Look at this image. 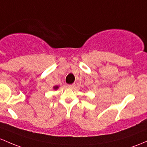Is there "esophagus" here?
Listing matches in <instances>:
<instances>
[{
  "instance_id": "34e87169",
  "label": "esophagus",
  "mask_w": 147,
  "mask_h": 147,
  "mask_svg": "<svg viewBox=\"0 0 147 147\" xmlns=\"http://www.w3.org/2000/svg\"><path fill=\"white\" fill-rule=\"evenodd\" d=\"M75 84H68V85H67V86H68L69 88H74V87H75Z\"/></svg>"
}]
</instances>
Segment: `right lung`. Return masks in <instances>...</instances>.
Returning <instances> with one entry per match:
<instances>
[{"mask_svg": "<svg viewBox=\"0 0 147 147\" xmlns=\"http://www.w3.org/2000/svg\"><path fill=\"white\" fill-rule=\"evenodd\" d=\"M58 86H54V87H53V89H58Z\"/></svg>", "mask_w": 147, "mask_h": 147, "instance_id": "obj_1", "label": "right lung"}]
</instances>
